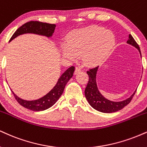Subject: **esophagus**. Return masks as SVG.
Instances as JSON below:
<instances>
[{"mask_svg":"<svg viewBox=\"0 0 147 147\" xmlns=\"http://www.w3.org/2000/svg\"><path fill=\"white\" fill-rule=\"evenodd\" d=\"M81 71V68L79 67H76L75 68V74L78 73L79 72Z\"/></svg>","mask_w":147,"mask_h":147,"instance_id":"esophagus-1","label":"esophagus"}]
</instances>
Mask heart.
Here are the masks:
<instances>
[{
  "label": "heart",
  "mask_w": 147,
  "mask_h": 147,
  "mask_svg": "<svg viewBox=\"0 0 147 147\" xmlns=\"http://www.w3.org/2000/svg\"><path fill=\"white\" fill-rule=\"evenodd\" d=\"M114 44L115 36L112 31L92 26L70 33L68 43H63L61 49L66 59L73 61L82 55L86 64L94 66L105 59Z\"/></svg>",
  "instance_id": "obj_1"
}]
</instances>
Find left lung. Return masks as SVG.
Returning a JSON list of instances; mask_svg holds the SVG:
<instances>
[{
	"instance_id": "8db88e82",
	"label": "left lung",
	"mask_w": 147,
	"mask_h": 147,
	"mask_svg": "<svg viewBox=\"0 0 147 147\" xmlns=\"http://www.w3.org/2000/svg\"><path fill=\"white\" fill-rule=\"evenodd\" d=\"M127 43L136 47L138 50L141 58H142L139 46L131 34L129 35V40H127ZM98 69V66H97L94 68L90 69L88 71H87V74L89 76V81H88L87 86L85 90V96H86V99L89 102L90 105L98 112L103 113H112L121 110L131 102L136 90H135L133 94L131 95L129 98L124 100H122V101L116 102L107 99L100 94L98 89V87H97L96 74Z\"/></svg>"
}]
</instances>
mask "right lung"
<instances>
[{
    "label": "right lung",
    "instance_id": "add662e5",
    "mask_svg": "<svg viewBox=\"0 0 147 147\" xmlns=\"http://www.w3.org/2000/svg\"><path fill=\"white\" fill-rule=\"evenodd\" d=\"M55 26L56 25L54 24H49V23L41 22L39 21H30V22L23 24L15 31V33H13L10 39L9 42H11L12 40H13L14 38L19 35L25 34V33H33V34L40 35L47 37V38H51L53 34ZM74 71H75L74 66H71L67 69L58 79L54 88L45 96L39 98V99L26 100L16 96L12 90L11 92L18 102L22 107L30 109V110L35 111V112L45 110V109L52 107L57 101L59 97L62 94L66 84L72 78Z\"/></svg>",
    "mask_w": 147,
    "mask_h": 147
}]
</instances>
